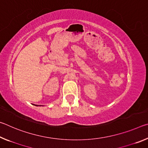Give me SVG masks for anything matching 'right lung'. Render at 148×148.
<instances>
[{
    "mask_svg": "<svg viewBox=\"0 0 148 148\" xmlns=\"http://www.w3.org/2000/svg\"><path fill=\"white\" fill-rule=\"evenodd\" d=\"M36 106H37V105H36Z\"/></svg>",
    "mask_w": 148,
    "mask_h": 148,
    "instance_id": "right-lung-1",
    "label": "right lung"
}]
</instances>
